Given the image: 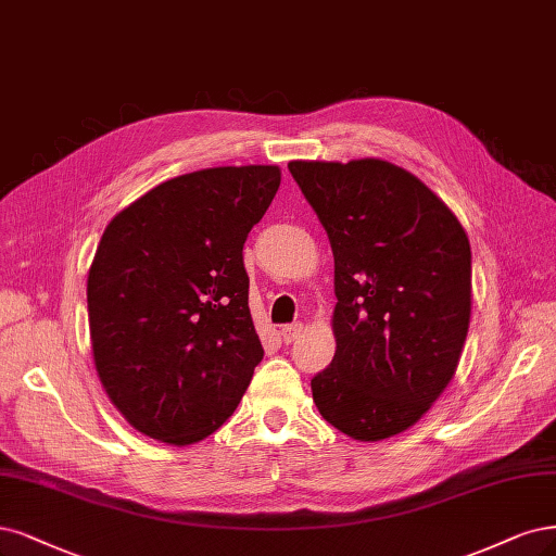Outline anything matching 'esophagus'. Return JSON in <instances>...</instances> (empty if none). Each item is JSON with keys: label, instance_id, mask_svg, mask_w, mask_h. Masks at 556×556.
Instances as JSON below:
<instances>
[{"label": "esophagus", "instance_id": "34e87169", "mask_svg": "<svg viewBox=\"0 0 556 556\" xmlns=\"http://www.w3.org/2000/svg\"><path fill=\"white\" fill-rule=\"evenodd\" d=\"M301 331H303V324H287V327H282V331H280V336H282V340L290 344V342H294L299 336H301Z\"/></svg>", "mask_w": 556, "mask_h": 556}]
</instances>
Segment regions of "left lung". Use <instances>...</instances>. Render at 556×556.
<instances>
[{"mask_svg":"<svg viewBox=\"0 0 556 556\" xmlns=\"http://www.w3.org/2000/svg\"><path fill=\"white\" fill-rule=\"evenodd\" d=\"M331 241L336 356L313 400L358 442L405 432L444 393L471 317V248L432 190L389 161H292Z\"/></svg>","mask_w":556,"mask_h":556,"instance_id":"obj_1","label":"left lung"}]
</instances>
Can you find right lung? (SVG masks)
I'll return each instance as SVG.
<instances>
[{
    "mask_svg": "<svg viewBox=\"0 0 556 556\" xmlns=\"http://www.w3.org/2000/svg\"><path fill=\"white\" fill-rule=\"evenodd\" d=\"M280 186L276 165L159 184L110 220L87 278L96 372L128 424L165 444L216 432L264 350L243 243Z\"/></svg>",
    "mask_w": 556,
    "mask_h": 556,
    "instance_id": "add662e5",
    "label": "right lung"
}]
</instances>
